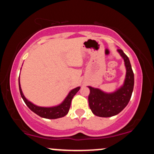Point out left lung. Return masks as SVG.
I'll list each match as a JSON object with an SVG mask.
<instances>
[{
  "label": "left lung",
  "mask_w": 154,
  "mask_h": 154,
  "mask_svg": "<svg viewBox=\"0 0 154 154\" xmlns=\"http://www.w3.org/2000/svg\"><path fill=\"white\" fill-rule=\"evenodd\" d=\"M117 51L125 61V79L122 85L113 93H106L98 88L88 86L89 106L95 116L100 117L115 116L127 106L131 98L134 88V73L127 55L121 49H118Z\"/></svg>",
  "instance_id": "1"
}]
</instances>
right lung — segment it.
Masks as SVG:
<instances>
[{
    "label": "right lung",
    "mask_w": 154,
    "mask_h": 154,
    "mask_svg": "<svg viewBox=\"0 0 154 154\" xmlns=\"http://www.w3.org/2000/svg\"><path fill=\"white\" fill-rule=\"evenodd\" d=\"M19 91H20L21 96H22V99L24 100V103L27 106L28 108L32 111L33 112L38 114L40 117L45 118V119H58V118L63 117V116H66L68 114L70 106H71V102L73 97L75 96L76 93H77L80 89V87H77L76 88L72 89L71 91L69 93L64 100H63L62 103H61L59 105L55 106L52 107H42L38 106L35 105L32 102L28 100L25 98L24 94H23L22 88H21L20 82H19Z\"/></svg>",
    "instance_id": "obj_1"
}]
</instances>
